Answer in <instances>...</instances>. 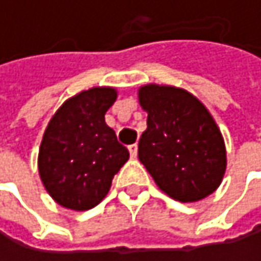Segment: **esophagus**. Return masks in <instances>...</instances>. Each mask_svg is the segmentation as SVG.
I'll return each instance as SVG.
<instances>
[{
    "label": "esophagus",
    "instance_id": "esophagus-1",
    "mask_svg": "<svg viewBox=\"0 0 261 261\" xmlns=\"http://www.w3.org/2000/svg\"><path fill=\"white\" fill-rule=\"evenodd\" d=\"M128 151H130L131 159H136L137 157V145H130L128 146Z\"/></svg>",
    "mask_w": 261,
    "mask_h": 261
}]
</instances>
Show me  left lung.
I'll list each match as a JSON object with an SVG mask.
<instances>
[{
  "label": "left lung",
  "instance_id": "1",
  "mask_svg": "<svg viewBox=\"0 0 261 261\" xmlns=\"http://www.w3.org/2000/svg\"><path fill=\"white\" fill-rule=\"evenodd\" d=\"M137 96L148 113L139 160L159 189L180 202L212 195L225 175L227 149L208 109L175 86L143 84Z\"/></svg>",
  "mask_w": 261,
  "mask_h": 261
}]
</instances>
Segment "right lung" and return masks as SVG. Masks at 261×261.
Returning <instances> with one entry per match:
<instances>
[{
    "mask_svg": "<svg viewBox=\"0 0 261 261\" xmlns=\"http://www.w3.org/2000/svg\"><path fill=\"white\" fill-rule=\"evenodd\" d=\"M116 98L115 87H90L68 98L49 119L37 168L43 187L59 205L75 212L93 208L130 159L104 118Z\"/></svg>",
    "mask_w": 261,
    "mask_h": 261,
    "instance_id": "right-lung-1",
    "label": "right lung"
}]
</instances>
